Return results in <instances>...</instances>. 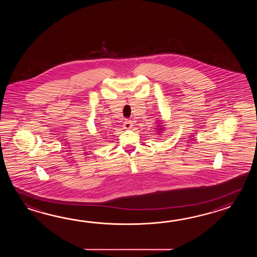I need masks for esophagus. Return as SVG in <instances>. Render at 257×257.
I'll return each instance as SVG.
<instances>
[{"instance_id":"obj_1","label":"esophagus","mask_w":257,"mask_h":257,"mask_svg":"<svg viewBox=\"0 0 257 257\" xmlns=\"http://www.w3.org/2000/svg\"><path fill=\"white\" fill-rule=\"evenodd\" d=\"M132 126H133V124H132V122L131 120H125L124 124H123V127L125 130H130L131 127H132Z\"/></svg>"}]
</instances>
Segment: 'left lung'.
I'll return each instance as SVG.
<instances>
[{
    "label": "left lung",
    "mask_w": 257,
    "mask_h": 257,
    "mask_svg": "<svg viewBox=\"0 0 257 257\" xmlns=\"http://www.w3.org/2000/svg\"><path fill=\"white\" fill-rule=\"evenodd\" d=\"M160 124H161V123H160ZM158 131H163V128H162V126H158Z\"/></svg>",
    "instance_id": "obj_1"
}]
</instances>
